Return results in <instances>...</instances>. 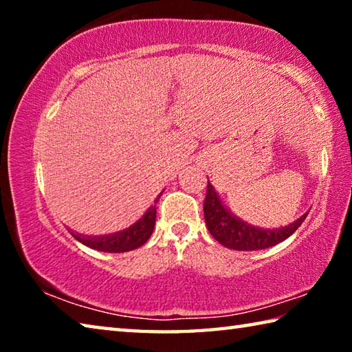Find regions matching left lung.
<instances>
[{
    "label": "left lung",
    "instance_id": "8db88e82",
    "mask_svg": "<svg viewBox=\"0 0 352 352\" xmlns=\"http://www.w3.org/2000/svg\"><path fill=\"white\" fill-rule=\"evenodd\" d=\"M204 212L206 226L214 239L226 248L239 250V252L264 250L285 241L289 236L295 233L298 226H301L309 214L306 212L305 216H301L294 223L284 226V228L261 230L258 226L242 222L241 219H237L226 210L210 182H208L206 186Z\"/></svg>",
    "mask_w": 352,
    "mask_h": 352
}]
</instances>
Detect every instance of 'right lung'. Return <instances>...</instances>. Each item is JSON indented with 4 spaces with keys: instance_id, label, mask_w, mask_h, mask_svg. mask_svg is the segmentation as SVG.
<instances>
[{
    "instance_id": "right-lung-1",
    "label": "right lung",
    "mask_w": 352,
    "mask_h": 352,
    "mask_svg": "<svg viewBox=\"0 0 352 352\" xmlns=\"http://www.w3.org/2000/svg\"><path fill=\"white\" fill-rule=\"evenodd\" d=\"M162 195V194H160ZM160 195L155 200V204L148 208L144 216H142L138 222L129 226L127 230L119 231L116 234L111 236H100V237H88L80 234H73L77 241L82 242L83 245L90 247L93 250H99V252L107 253H124L135 250L148 241L151 237L153 226H155V217H157V201Z\"/></svg>"
}]
</instances>
